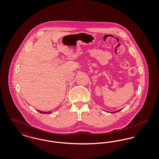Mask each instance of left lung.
Instances as JSON below:
<instances>
[{
  "label": "left lung",
  "instance_id": "obj_1",
  "mask_svg": "<svg viewBox=\"0 0 159 159\" xmlns=\"http://www.w3.org/2000/svg\"><path fill=\"white\" fill-rule=\"evenodd\" d=\"M120 111V110H119L116 111V112H114V113H116V112H117V111Z\"/></svg>",
  "mask_w": 159,
  "mask_h": 159
}]
</instances>
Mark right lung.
<instances>
[{"label":"right lung","mask_w":159,"mask_h":159,"mask_svg":"<svg viewBox=\"0 0 159 159\" xmlns=\"http://www.w3.org/2000/svg\"><path fill=\"white\" fill-rule=\"evenodd\" d=\"M38 111L39 113L42 114H49L51 113V111H48V112H45V111H40V110H38Z\"/></svg>","instance_id":"add662e5"}]
</instances>
